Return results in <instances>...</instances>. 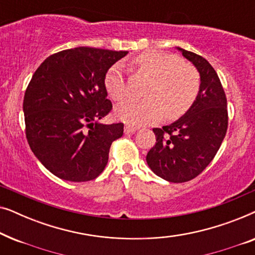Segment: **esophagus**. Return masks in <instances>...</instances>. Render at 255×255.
Returning a JSON list of instances; mask_svg holds the SVG:
<instances>
[{
	"instance_id": "34e87169",
	"label": "esophagus",
	"mask_w": 255,
	"mask_h": 255,
	"mask_svg": "<svg viewBox=\"0 0 255 255\" xmlns=\"http://www.w3.org/2000/svg\"><path fill=\"white\" fill-rule=\"evenodd\" d=\"M135 130H137V128L133 127V125H130V124H127L124 127V133L125 134H131V133H134Z\"/></svg>"
}]
</instances>
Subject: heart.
Segmentation results:
<instances>
[{"label": "heart", "mask_w": 255, "mask_h": 255, "mask_svg": "<svg viewBox=\"0 0 255 255\" xmlns=\"http://www.w3.org/2000/svg\"><path fill=\"white\" fill-rule=\"evenodd\" d=\"M138 72L151 78L144 100H128L116 108L120 120L131 124H147L163 115L174 120L186 114L200 93L201 80L196 69L184 64L183 59L165 52H144L134 59ZM104 86L115 101L128 96L124 66L116 62L104 78Z\"/></svg>", "instance_id": "b5f03b06"}]
</instances>
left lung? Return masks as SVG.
<instances>
[{"mask_svg":"<svg viewBox=\"0 0 255 255\" xmlns=\"http://www.w3.org/2000/svg\"><path fill=\"white\" fill-rule=\"evenodd\" d=\"M200 73L197 99L174 123L153 128L156 142L146 155L152 172L168 182H187L205 169L228 130L226 96L214 67L203 57L176 47Z\"/></svg>","mask_w":255,"mask_h":255,"instance_id":"obj_1","label":"left lung"}]
</instances>
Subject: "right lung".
I'll use <instances>...</instances> for the list:
<instances>
[{"label":"right lung","mask_w":255,"mask_h":255,"mask_svg":"<svg viewBox=\"0 0 255 255\" xmlns=\"http://www.w3.org/2000/svg\"><path fill=\"white\" fill-rule=\"evenodd\" d=\"M128 53L75 47L52 54L32 75L24 95L25 133L36 158L59 179L86 182L103 172L124 124H103L113 104L107 72Z\"/></svg>","instance_id":"obj_1"}]
</instances>
